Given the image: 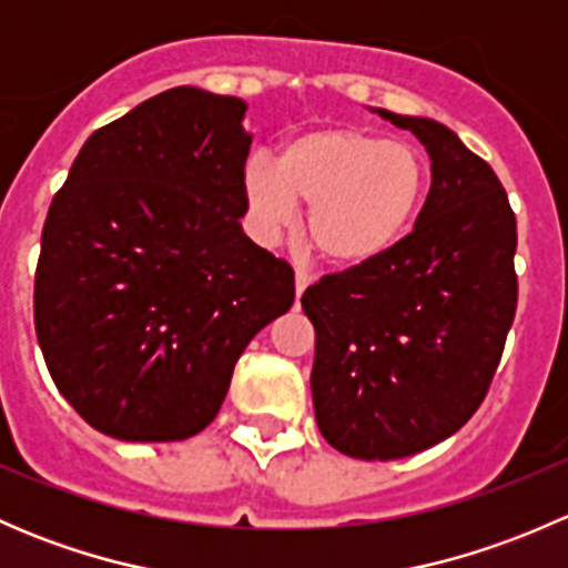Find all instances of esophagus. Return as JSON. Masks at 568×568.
Instances as JSON below:
<instances>
[{
  "mask_svg": "<svg viewBox=\"0 0 568 568\" xmlns=\"http://www.w3.org/2000/svg\"><path fill=\"white\" fill-rule=\"evenodd\" d=\"M294 280H296V296H302V294H305L307 285L313 283V274L307 272V268L296 266V277H294Z\"/></svg>",
  "mask_w": 568,
  "mask_h": 568,
  "instance_id": "obj_1",
  "label": "esophagus"
}]
</instances>
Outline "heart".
Masks as SVG:
<instances>
[{
    "instance_id": "obj_1",
    "label": "heart",
    "mask_w": 568,
    "mask_h": 568,
    "mask_svg": "<svg viewBox=\"0 0 568 568\" xmlns=\"http://www.w3.org/2000/svg\"><path fill=\"white\" fill-rule=\"evenodd\" d=\"M428 192L426 159L390 136L352 125L311 129L280 145L277 162L252 156L244 200L252 231L272 242L307 203V236L335 266H363L409 233Z\"/></svg>"
}]
</instances>
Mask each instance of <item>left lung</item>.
Returning <instances> with one entry per match:
<instances>
[{
	"label": "left lung",
	"instance_id": "left-lung-1",
	"mask_svg": "<svg viewBox=\"0 0 568 568\" xmlns=\"http://www.w3.org/2000/svg\"><path fill=\"white\" fill-rule=\"evenodd\" d=\"M379 114L432 159L415 231L302 296L316 329L318 428L365 462L404 459L459 432L489 393L517 313V216L495 170L437 120Z\"/></svg>",
	"mask_w": 568,
	"mask_h": 568
}]
</instances>
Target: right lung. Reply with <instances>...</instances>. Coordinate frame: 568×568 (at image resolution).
<instances>
[{"instance_id": "right-lung-1", "label": "right lung", "mask_w": 568, "mask_h": 568, "mask_svg": "<svg viewBox=\"0 0 568 568\" xmlns=\"http://www.w3.org/2000/svg\"><path fill=\"white\" fill-rule=\"evenodd\" d=\"M247 104L173 88L93 131L51 200L36 332L57 390L125 443H175L294 305V268L242 231Z\"/></svg>"}]
</instances>
